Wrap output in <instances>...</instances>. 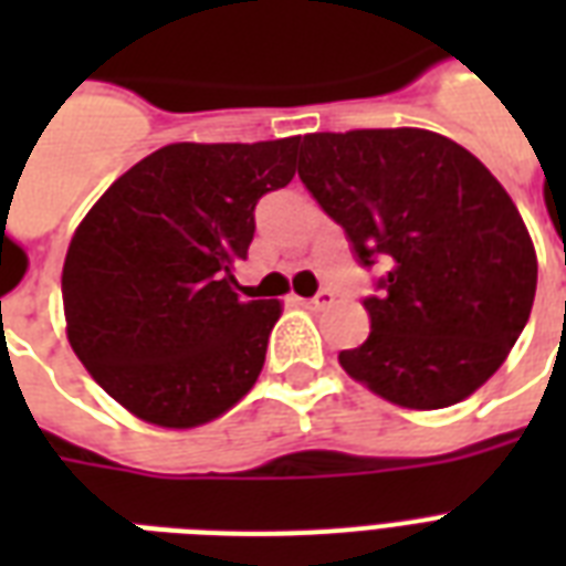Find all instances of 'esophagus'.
Segmentation results:
<instances>
[{
	"label": "esophagus",
	"instance_id": "34e87169",
	"mask_svg": "<svg viewBox=\"0 0 566 566\" xmlns=\"http://www.w3.org/2000/svg\"><path fill=\"white\" fill-rule=\"evenodd\" d=\"M332 302H335V293L328 291V287H323V291H317V296H311V300H302V305H305V308H311V311H323V308H328Z\"/></svg>",
	"mask_w": 566,
	"mask_h": 566
}]
</instances>
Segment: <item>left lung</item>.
Returning a JSON list of instances; mask_svg holds the SVG:
<instances>
[{
	"label": "left lung",
	"instance_id": "8db88e82",
	"mask_svg": "<svg viewBox=\"0 0 566 566\" xmlns=\"http://www.w3.org/2000/svg\"><path fill=\"white\" fill-rule=\"evenodd\" d=\"M300 179L346 231L358 264L385 266L370 337L337 361L413 411L461 402L500 370L526 328L537 258L500 181L426 128L302 137Z\"/></svg>",
	"mask_w": 566,
	"mask_h": 566
}]
</instances>
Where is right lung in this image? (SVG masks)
<instances>
[{
    "label": "right lung",
    "instance_id": "right-lung-1",
    "mask_svg": "<svg viewBox=\"0 0 566 566\" xmlns=\"http://www.w3.org/2000/svg\"><path fill=\"white\" fill-rule=\"evenodd\" d=\"M300 137L170 144L111 185L66 249V337L105 394L193 429L249 394L282 302L243 300L255 205L296 172Z\"/></svg>",
    "mask_w": 566,
    "mask_h": 566
}]
</instances>
